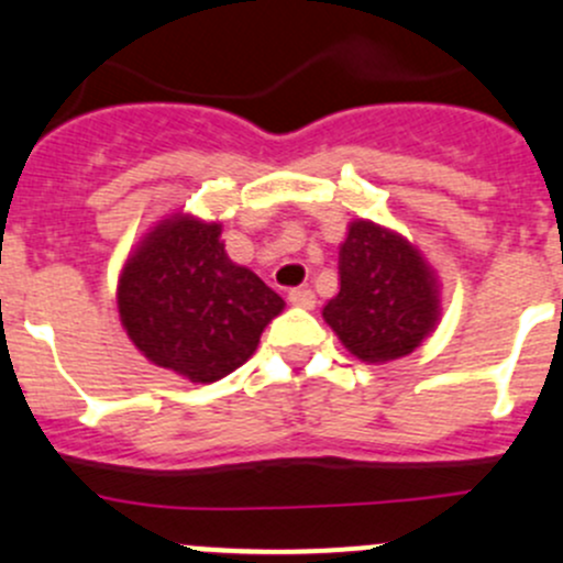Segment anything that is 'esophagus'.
Returning a JSON list of instances; mask_svg holds the SVG:
<instances>
[{
  "label": "esophagus",
  "instance_id": "34e87169",
  "mask_svg": "<svg viewBox=\"0 0 563 563\" xmlns=\"http://www.w3.org/2000/svg\"><path fill=\"white\" fill-rule=\"evenodd\" d=\"M288 302H291L294 308L310 310L316 308V294L310 291V288H291V291H288Z\"/></svg>",
  "mask_w": 563,
  "mask_h": 563
}]
</instances>
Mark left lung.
Listing matches in <instances>:
<instances>
[{
	"instance_id": "left-lung-1",
	"label": "left lung",
	"mask_w": 563,
	"mask_h": 563,
	"mask_svg": "<svg viewBox=\"0 0 563 563\" xmlns=\"http://www.w3.org/2000/svg\"><path fill=\"white\" fill-rule=\"evenodd\" d=\"M340 291L323 318L365 362L406 356L439 321V291L428 264L406 240L356 220L340 245Z\"/></svg>"
}]
</instances>
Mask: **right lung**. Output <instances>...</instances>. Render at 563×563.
Wrapping results in <instances>:
<instances>
[{
	"label": "right lung",
	"mask_w": 563,
	"mask_h": 563,
	"mask_svg": "<svg viewBox=\"0 0 563 563\" xmlns=\"http://www.w3.org/2000/svg\"><path fill=\"white\" fill-rule=\"evenodd\" d=\"M283 299L236 266L220 225L174 218L157 225L119 280V316L155 365L212 384L245 365Z\"/></svg>",
	"instance_id": "obj_1"
}]
</instances>
